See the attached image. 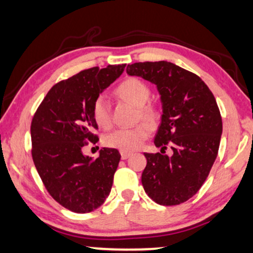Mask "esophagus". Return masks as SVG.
<instances>
[{
  "label": "esophagus",
  "mask_w": 253,
  "mask_h": 253,
  "mask_svg": "<svg viewBox=\"0 0 253 253\" xmlns=\"http://www.w3.org/2000/svg\"><path fill=\"white\" fill-rule=\"evenodd\" d=\"M130 156H131L130 152H124V151H121V158H122L123 160L127 159Z\"/></svg>",
  "instance_id": "esophagus-1"
}]
</instances>
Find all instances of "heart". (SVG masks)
Instances as JSON below:
<instances>
[{
    "mask_svg": "<svg viewBox=\"0 0 253 253\" xmlns=\"http://www.w3.org/2000/svg\"><path fill=\"white\" fill-rule=\"evenodd\" d=\"M114 94L124 102L137 108L136 121H143L136 126L129 129H119L108 134L104 144L109 147L119 149L124 152H131L142 146L150 136V127L156 126L160 120V109L156 103L149 102L151 89L144 81L137 78H127L115 88ZM91 116L101 129H109L111 121L110 104L102 96H98L91 106ZM149 124L148 126L147 124Z\"/></svg>",
    "mask_w": 253,
    "mask_h": 253,
    "instance_id": "heart-1",
    "label": "heart"
}]
</instances>
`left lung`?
Masks as SVG:
<instances>
[{"mask_svg": "<svg viewBox=\"0 0 253 253\" xmlns=\"http://www.w3.org/2000/svg\"><path fill=\"white\" fill-rule=\"evenodd\" d=\"M126 73L155 84L163 103L155 145L144 153V191L162 206H176L195 195L217 157L222 117L214 95L201 78L169 61L127 65ZM173 151L165 155L167 145Z\"/></svg>", "mask_w": 253, "mask_h": 253, "instance_id": "left-lung-1", "label": "left lung"}]
</instances>
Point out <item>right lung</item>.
Masks as SVG:
<instances>
[{"label": "right lung", "instance_id": "add662e5", "mask_svg": "<svg viewBox=\"0 0 253 253\" xmlns=\"http://www.w3.org/2000/svg\"><path fill=\"white\" fill-rule=\"evenodd\" d=\"M126 64L91 67L55 84L31 122L32 159L45 188L68 211L86 214L109 195L121 155L103 147L98 158L84 156L88 142L98 139L91 106L123 73Z\"/></svg>", "mask_w": 253, "mask_h": 253}]
</instances>
